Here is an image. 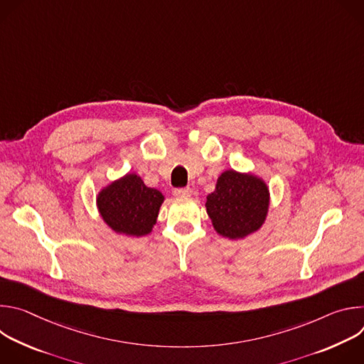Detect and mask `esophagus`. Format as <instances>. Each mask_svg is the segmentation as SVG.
Listing matches in <instances>:
<instances>
[{
    "instance_id": "esophagus-1",
    "label": "esophagus",
    "mask_w": 364,
    "mask_h": 364,
    "mask_svg": "<svg viewBox=\"0 0 364 364\" xmlns=\"http://www.w3.org/2000/svg\"><path fill=\"white\" fill-rule=\"evenodd\" d=\"M191 194V188L190 187H181V188H176L174 190V196L177 197H187Z\"/></svg>"
}]
</instances>
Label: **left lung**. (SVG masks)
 Wrapping results in <instances>:
<instances>
[{
  "mask_svg": "<svg viewBox=\"0 0 364 364\" xmlns=\"http://www.w3.org/2000/svg\"><path fill=\"white\" fill-rule=\"evenodd\" d=\"M269 205L267 184L255 176L225 171L216 190L207 196L205 209L216 232L240 239L256 232L265 222Z\"/></svg>",
  "mask_w": 364,
  "mask_h": 364,
  "instance_id": "left-lung-1",
  "label": "left lung"
}]
</instances>
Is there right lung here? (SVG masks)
I'll return each mask as SVG.
<instances>
[{"mask_svg":"<svg viewBox=\"0 0 364 364\" xmlns=\"http://www.w3.org/2000/svg\"><path fill=\"white\" fill-rule=\"evenodd\" d=\"M164 196L146 187L136 174H127L97 196L99 212L117 233L142 236L157 222Z\"/></svg>","mask_w":364,"mask_h":364,"instance_id":"add662e5","label":"right lung"}]
</instances>
